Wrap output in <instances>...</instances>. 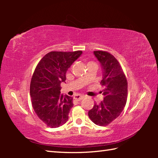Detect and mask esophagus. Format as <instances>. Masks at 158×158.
Here are the masks:
<instances>
[{
	"mask_svg": "<svg viewBox=\"0 0 158 158\" xmlns=\"http://www.w3.org/2000/svg\"><path fill=\"white\" fill-rule=\"evenodd\" d=\"M84 98V96H83V95H74V99L75 100H77V101H80V100H81L83 98Z\"/></svg>",
	"mask_w": 158,
	"mask_h": 158,
	"instance_id": "esophagus-1",
	"label": "esophagus"
}]
</instances>
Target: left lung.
Returning a JSON list of instances; mask_svg holds the SVG:
<instances>
[{"label": "left lung", "mask_w": 158, "mask_h": 158, "mask_svg": "<svg viewBox=\"0 0 158 158\" xmlns=\"http://www.w3.org/2000/svg\"><path fill=\"white\" fill-rule=\"evenodd\" d=\"M100 62L102 79L100 82L104 89V99L95 104L89 111V116L95 124L105 126L120 116L127 98V82L118 61L111 53L102 51L93 52Z\"/></svg>", "instance_id": "1"}]
</instances>
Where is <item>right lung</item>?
<instances>
[{
  "label": "right lung",
  "instance_id": "obj_1",
  "mask_svg": "<svg viewBox=\"0 0 158 158\" xmlns=\"http://www.w3.org/2000/svg\"><path fill=\"white\" fill-rule=\"evenodd\" d=\"M82 54L51 52L37 64L32 77L30 93L35 112L50 127H60L68 121L73 106V98L60 93V84L66 80V72Z\"/></svg>",
  "mask_w": 158,
  "mask_h": 158
}]
</instances>
